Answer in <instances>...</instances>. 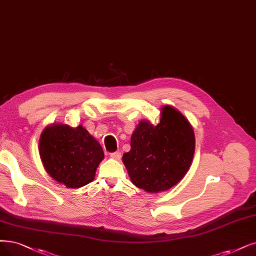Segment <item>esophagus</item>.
<instances>
[{"instance_id": "esophagus-1", "label": "esophagus", "mask_w": 256, "mask_h": 256, "mask_svg": "<svg viewBox=\"0 0 256 256\" xmlns=\"http://www.w3.org/2000/svg\"><path fill=\"white\" fill-rule=\"evenodd\" d=\"M110 156L112 158H114V159H116V160H120V158H121V153L119 152V150H117V152L110 153Z\"/></svg>"}]
</instances>
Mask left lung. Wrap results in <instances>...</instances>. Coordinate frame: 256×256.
<instances>
[{"mask_svg":"<svg viewBox=\"0 0 256 256\" xmlns=\"http://www.w3.org/2000/svg\"><path fill=\"white\" fill-rule=\"evenodd\" d=\"M195 136L190 122L166 106L157 126L140 121L130 137V150L123 154L130 180L146 192L166 191L180 182L190 168Z\"/></svg>","mask_w":256,"mask_h":256,"instance_id":"8db88e82","label":"left lung"}]
</instances>
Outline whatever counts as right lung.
<instances>
[{
  "label": "right lung",
  "instance_id": "1",
  "mask_svg": "<svg viewBox=\"0 0 256 256\" xmlns=\"http://www.w3.org/2000/svg\"><path fill=\"white\" fill-rule=\"evenodd\" d=\"M39 153L46 172L74 188L90 182L104 158L100 144L82 126L46 128L40 137Z\"/></svg>",
  "mask_w": 256,
  "mask_h": 256
}]
</instances>
